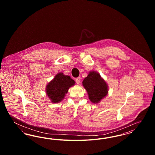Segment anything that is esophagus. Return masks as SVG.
Here are the masks:
<instances>
[{
  "instance_id": "obj_1",
  "label": "esophagus",
  "mask_w": 155,
  "mask_h": 155,
  "mask_svg": "<svg viewBox=\"0 0 155 155\" xmlns=\"http://www.w3.org/2000/svg\"><path fill=\"white\" fill-rule=\"evenodd\" d=\"M75 82L77 84H79L81 82V78L80 77H78L77 78H75Z\"/></svg>"
}]
</instances>
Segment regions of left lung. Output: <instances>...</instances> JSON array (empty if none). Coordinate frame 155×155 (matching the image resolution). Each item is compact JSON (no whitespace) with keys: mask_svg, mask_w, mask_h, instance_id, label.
<instances>
[{"mask_svg":"<svg viewBox=\"0 0 155 155\" xmlns=\"http://www.w3.org/2000/svg\"><path fill=\"white\" fill-rule=\"evenodd\" d=\"M82 85L87 90L89 99L93 103H99L107 95L108 87L101 75L95 71L89 72L82 81Z\"/></svg>","mask_w":155,"mask_h":155,"instance_id":"8db88e82","label":"left lung"}]
</instances>
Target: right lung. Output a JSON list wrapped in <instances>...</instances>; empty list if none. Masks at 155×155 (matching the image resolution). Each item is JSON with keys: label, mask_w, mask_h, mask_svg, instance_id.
Masks as SVG:
<instances>
[{"label": "right lung", "mask_w": 155, "mask_h": 155, "mask_svg": "<svg viewBox=\"0 0 155 155\" xmlns=\"http://www.w3.org/2000/svg\"><path fill=\"white\" fill-rule=\"evenodd\" d=\"M74 84L75 81L70 76L59 73L47 85L46 94L53 103H58L64 97L69 88Z\"/></svg>", "instance_id": "1"}]
</instances>
